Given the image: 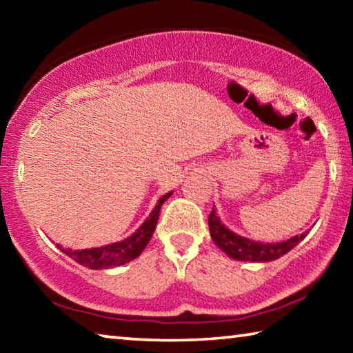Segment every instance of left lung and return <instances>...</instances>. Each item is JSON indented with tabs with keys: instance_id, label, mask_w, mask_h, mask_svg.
Wrapping results in <instances>:
<instances>
[{
	"instance_id": "8db88e82",
	"label": "left lung",
	"mask_w": 353,
	"mask_h": 353,
	"mask_svg": "<svg viewBox=\"0 0 353 353\" xmlns=\"http://www.w3.org/2000/svg\"><path fill=\"white\" fill-rule=\"evenodd\" d=\"M208 229L214 244L229 255L230 259L238 261H254V263H266L277 260L285 254H288L292 248H296L303 238L308 235V230L302 235L291 236L286 241L279 243H260L254 241L250 238L241 236L230 230L229 227L223 224L216 214V208H212V213L208 214Z\"/></svg>"
}]
</instances>
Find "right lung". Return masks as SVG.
<instances>
[{"instance_id":"1","label":"right lung","mask_w":353,"mask_h":353,"mask_svg":"<svg viewBox=\"0 0 353 353\" xmlns=\"http://www.w3.org/2000/svg\"><path fill=\"white\" fill-rule=\"evenodd\" d=\"M171 194L172 191L166 193L157 201V205H155L154 210L149 213L145 223H143L132 235L128 236L126 240L92 249H67L61 246V244H57V248L61 249L65 255H68L70 259H73L82 266L90 268V270H109V268L126 265V263L135 260L137 256H140V254L148 246V243L151 240L155 230V225H157L160 208H162L163 202L168 199Z\"/></svg>"}]
</instances>
